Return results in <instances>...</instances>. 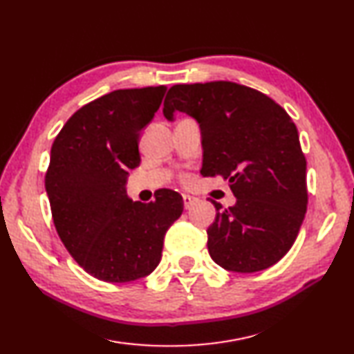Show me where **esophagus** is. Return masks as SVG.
Returning a JSON list of instances; mask_svg holds the SVG:
<instances>
[{"instance_id": "esophagus-1", "label": "esophagus", "mask_w": 354, "mask_h": 354, "mask_svg": "<svg viewBox=\"0 0 354 354\" xmlns=\"http://www.w3.org/2000/svg\"><path fill=\"white\" fill-rule=\"evenodd\" d=\"M183 202H184V207H185V209H189V207H192V206L194 205V197L188 196V194H184V196H183Z\"/></svg>"}]
</instances>
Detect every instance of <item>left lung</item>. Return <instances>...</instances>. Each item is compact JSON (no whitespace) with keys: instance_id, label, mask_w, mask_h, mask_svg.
<instances>
[{"instance_id":"1","label":"left lung","mask_w":354,"mask_h":354,"mask_svg":"<svg viewBox=\"0 0 354 354\" xmlns=\"http://www.w3.org/2000/svg\"><path fill=\"white\" fill-rule=\"evenodd\" d=\"M183 112L202 134L203 176L229 179L236 203L207 229V251L225 270L252 274L283 259L304 223L306 161L296 125L260 91L227 80L174 85L165 98L167 121Z\"/></svg>"}]
</instances>
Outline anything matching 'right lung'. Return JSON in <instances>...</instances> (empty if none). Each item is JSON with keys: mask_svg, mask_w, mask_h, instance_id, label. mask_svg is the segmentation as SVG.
<instances>
[{"mask_svg": "<svg viewBox=\"0 0 354 354\" xmlns=\"http://www.w3.org/2000/svg\"><path fill=\"white\" fill-rule=\"evenodd\" d=\"M166 86L112 91L80 107L53 140L44 178L52 218L64 247L89 275L130 283L161 260L167 229L184 211L180 194L133 202L129 171L139 166V136Z\"/></svg>", "mask_w": 354, "mask_h": 354, "instance_id": "1", "label": "right lung"}]
</instances>
